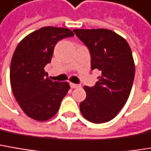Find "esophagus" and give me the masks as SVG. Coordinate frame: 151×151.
Wrapping results in <instances>:
<instances>
[{"instance_id": "esophagus-1", "label": "esophagus", "mask_w": 151, "mask_h": 151, "mask_svg": "<svg viewBox=\"0 0 151 151\" xmlns=\"http://www.w3.org/2000/svg\"><path fill=\"white\" fill-rule=\"evenodd\" d=\"M70 86H71V88H72V89H74V88H77V87H78L79 86H78V85H77V84L70 83Z\"/></svg>"}]
</instances>
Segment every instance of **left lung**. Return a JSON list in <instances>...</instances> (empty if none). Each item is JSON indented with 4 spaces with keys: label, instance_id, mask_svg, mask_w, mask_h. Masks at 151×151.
<instances>
[{
    "label": "left lung",
    "instance_id": "1",
    "mask_svg": "<svg viewBox=\"0 0 151 151\" xmlns=\"http://www.w3.org/2000/svg\"><path fill=\"white\" fill-rule=\"evenodd\" d=\"M89 49L91 70L101 72L95 86H85L86 98L79 104L82 115L95 124L117 115L130 96L135 65L127 41L108 29H74Z\"/></svg>",
    "mask_w": 151,
    "mask_h": 151
}]
</instances>
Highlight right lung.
<instances>
[{
	"mask_svg": "<svg viewBox=\"0 0 151 151\" xmlns=\"http://www.w3.org/2000/svg\"><path fill=\"white\" fill-rule=\"evenodd\" d=\"M73 35L68 28L45 27L25 37L15 49L10 84L15 99L29 117L46 121L59 111L70 86L49 79L44 68L51 62L57 42Z\"/></svg>",
	"mask_w": 151,
	"mask_h": 151,
	"instance_id": "add662e5",
	"label": "right lung"
}]
</instances>
